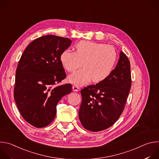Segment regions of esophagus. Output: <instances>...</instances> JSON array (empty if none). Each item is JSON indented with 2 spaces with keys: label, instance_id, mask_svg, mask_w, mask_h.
I'll list each match as a JSON object with an SVG mask.
<instances>
[{
  "label": "esophagus",
  "instance_id": "esophagus-1",
  "mask_svg": "<svg viewBox=\"0 0 159 159\" xmlns=\"http://www.w3.org/2000/svg\"><path fill=\"white\" fill-rule=\"evenodd\" d=\"M72 89H73L74 91H75V92H77V91H79V90H80V88L78 86H76V85L72 86Z\"/></svg>",
  "mask_w": 159,
  "mask_h": 159
}]
</instances>
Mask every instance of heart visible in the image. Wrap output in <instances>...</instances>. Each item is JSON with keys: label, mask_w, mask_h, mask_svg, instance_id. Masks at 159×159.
I'll return each instance as SVG.
<instances>
[{"label": "heart", "mask_w": 159, "mask_h": 159, "mask_svg": "<svg viewBox=\"0 0 159 159\" xmlns=\"http://www.w3.org/2000/svg\"><path fill=\"white\" fill-rule=\"evenodd\" d=\"M76 52L64 50L60 60L69 72H73L83 66L80 70L68 77L69 81L76 85H83L90 80L100 82L107 79L117 61L116 49L111 45L89 41H81L75 46Z\"/></svg>", "instance_id": "obj_1"}]
</instances>
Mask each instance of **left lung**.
Segmentation results:
<instances>
[{
  "instance_id": "1",
  "label": "left lung",
  "mask_w": 159,
  "mask_h": 159,
  "mask_svg": "<svg viewBox=\"0 0 159 159\" xmlns=\"http://www.w3.org/2000/svg\"><path fill=\"white\" fill-rule=\"evenodd\" d=\"M131 85L130 63L120 52L118 64L107 79L80 90L79 118L83 127L96 132L111 126L122 114Z\"/></svg>"
}]
</instances>
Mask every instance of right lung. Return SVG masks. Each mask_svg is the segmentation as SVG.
Listing matches in <instances>:
<instances>
[{
	"instance_id": "right-lung-1",
	"label": "right lung",
	"mask_w": 159,
	"mask_h": 159,
	"mask_svg": "<svg viewBox=\"0 0 159 159\" xmlns=\"http://www.w3.org/2000/svg\"><path fill=\"white\" fill-rule=\"evenodd\" d=\"M71 43L66 38L44 36L30 43L19 60L14 97L21 116L34 127L50 124L58 102L72 91L70 84L54 86L66 77L60 57Z\"/></svg>"
}]
</instances>
